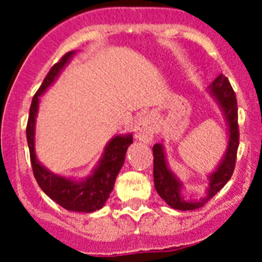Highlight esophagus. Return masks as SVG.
<instances>
[{
	"label": "esophagus",
	"mask_w": 262,
	"mask_h": 262,
	"mask_svg": "<svg viewBox=\"0 0 262 262\" xmlns=\"http://www.w3.org/2000/svg\"><path fill=\"white\" fill-rule=\"evenodd\" d=\"M155 120L150 115L141 116L134 124V133L139 141L149 143L155 136Z\"/></svg>",
	"instance_id": "1"
}]
</instances>
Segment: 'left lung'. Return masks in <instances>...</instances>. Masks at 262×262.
<instances>
[{
    "instance_id": "left-lung-1",
    "label": "left lung",
    "mask_w": 262,
    "mask_h": 262,
    "mask_svg": "<svg viewBox=\"0 0 262 262\" xmlns=\"http://www.w3.org/2000/svg\"><path fill=\"white\" fill-rule=\"evenodd\" d=\"M210 92L218 100L219 105L223 109L227 121L229 125V143L223 161L219 165L218 170L210 175L209 190L207 198H203L199 202H185L181 198V185L166 165L165 153L162 144L153 146V179L155 187L158 195L173 209L194 210L202 208L228 182L234 171L237 158V149L239 144L238 129V109L237 99L228 78L224 75H219L210 84Z\"/></svg>"
}]
</instances>
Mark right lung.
<instances>
[{"mask_svg":"<svg viewBox=\"0 0 262 262\" xmlns=\"http://www.w3.org/2000/svg\"><path fill=\"white\" fill-rule=\"evenodd\" d=\"M73 53L75 52L66 53L50 68L43 83L34 95L30 105V113H29L28 125H26V139H28L34 178L41 190L50 199L54 200L64 209L72 210V212L91 213L104 207L110 192L114 189L115 179L125 160L126 149L133 143V137L129 134L125 137L118 136L113 138L112 142L107 144L104 157L101 158L94 173L81 182L71 181L68 179L52 173L38 162L35 152H34V125H35V116L38 113L39 96L46 91L49 84L53 83L55 77L59 75L60 70L67 64Z\"/></svg>","mask_w":262,"mask_h":262,"instance_id":"add662e5","label":"right lung"}]
</instances>
